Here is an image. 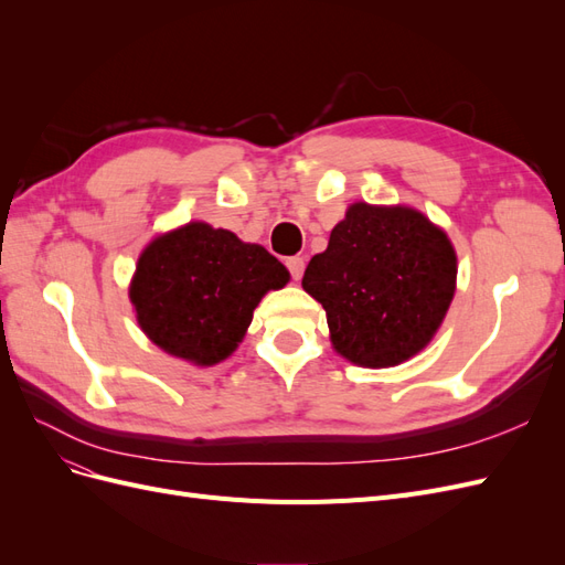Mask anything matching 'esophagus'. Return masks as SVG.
Wrapping results in <instances>:
<instances>
[{
	"instance_id": "esophagus-1",
	"label": "esophagus",
	"mask_w": 565,
	"mask_h": 565,
	"mask_svg": "<svg viewBox=\"0 0 565 565\" xmlns=\"http://www.w3.org/2000/svg\"><path fill=\"white\" fill-rule=\"evenodd\" d=\"M285 264H287V270H289V276H292V280H301L303 268H306L303 256H289Z\"/></svg>"
}]
</instances>
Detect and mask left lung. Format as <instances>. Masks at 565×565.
I'll use <instances>...</instances> for the list:
<instances>
[{
    "instance_id": "8db88e82",
    "label": "left lung",
    "mask_w": 565,
    "mask_h": 565,
    "mask_svg": "<svg viewBox=\"0 0 565 565\" xmlns=\"http://www.w3.org/2000/svg\"><path fill=\"white\" fill-rule=\"evenodd\" d=\"M448 235L407 207L355 202L306 266L303 289L322 303L334 349L351 363L388 367L429 344L455 295Z\"/></svg>"
}]
</instances>
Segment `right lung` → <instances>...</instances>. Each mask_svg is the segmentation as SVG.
<instances>
[{
	"mask_svg": "<svg viewBox=\"0 0 565 565\" xmlns=\"http://www.w3.org/2000/svg\"><path fill=\"white\" fill-rule=\"evenodd\" d=\"M287 280V268L262 245L188 224L146 247L129 297L141 330L160 349L214 365L235 351L262 297Z\"/></svg>",
	"mask_w": 565,
	"mask_h": 565,
	"instance_id": "obj_1",
	"label": "right lung"
}]
</instances>
